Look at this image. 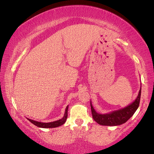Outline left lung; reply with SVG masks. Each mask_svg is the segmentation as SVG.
Returning <instances> with one entry per match:
<instances>
[{"instance_id":"8db88e82","label":"left lung","mask_w":154,"mask_h":154,"mask_svg":"<svg viewBox=\"0 0 154 154\" xmlns=\"http://www.w3.org/2000/svg\"><path fill=\"white\" fill-rule=\"evenodd\" d=\"M140 95L141 87L139 91L138 95L136 98L135 101H133L131 104H130L125 108L105 114L97 113L92 106L91 101V112L93 119L99 125H105V126H117V125H122V124L126 122L135 114L136 110L139 106Z\"/></svg>"}]
</instances>
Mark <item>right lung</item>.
<instances>
[{"instance_id": "add662e5", "label": "right lung", "mask_w": 154, "mask_h": 154, "mask_svg": "<svg viewBox=\"0 0 154 154\" xmlns=\"http://www.w3.org/2000/svg\"><path fill=\"white\" fill-rule=\"evenodd\" d=\"M68 106H67L66 108V110H65V114L63 115V117L62 119L57 120V121H54L52 122H48V123H45V122H37L35 121V120L28 119L26 118L31 123H32L33 125H35V126H38L39 128H57V127L61 126V125H63L66 122V120L67 119V112H68Z\"/></svg>"}]
</instances>
